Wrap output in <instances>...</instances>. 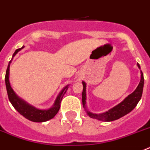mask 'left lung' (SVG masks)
Returning <instances> with one entry per match:
<instances>
[{
  "label": "left lung",
  "instance_id": "obj_1",
  "mask_svg": "<svg viewBox=\"0 0 150 150\" xmlns=\"http://www.w3.org/2000/svg\"><path fill=\"white\" fill-rule=\"evenodd\" d=\"M138 68L140 69V65L137 64ZM83 84V91H82V104L83 107L87 112V114L89 117L92 118H95L97 120L103 121V122H112V121L117 120L118 118H122L124 115L128 114L130 112H131L133 109L136 107L138 102L141 99L142 93H143V89H144V74L140 71V83L137 87L132 93L128 95L125 100L118 103L115 106L110 109L108 111L105 112L100 113V114H96V113H92L87 109V106H86V83L82 81Z\"/></svg>",
  "mask_w": 150,
  "mask_h": 150
}]
</instances>
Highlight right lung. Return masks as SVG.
<instances>
[{
    "label": "right lung",
    "mask_w": 150,
    "mask_h": 150,
    "mask_svg": "<svg viewBox=\"0 0 150 150\" xmlns=\"http://www.w3.org/2000/svg\"><path fill=\"white\" fill-rule=\"evenodd\" d=\"M23 48H24V46L23 47L17 49L14 52L13 55L12 57L11 60L9 62L8 66L6 69V75H5V83H6V91H7V95H8L9 100L10 101L11 104L13 105L15 109L18 112L20 113L22 115L25 117V118L28 119V120L32 121L34 122H44L50 120L51 118L55 116L57 112H59V108H60V103L62 101V99L64 96L65 93H66L69 86V84L66 85L65 88L62 89V91L59 92V93L57 96V99H56L55 102L48 109H39L35 108V106H32L28 104L26 101H25L22 98L17 96L16 93L14 92L13 88H11L10 83V63L12 62L13 57H15L16 54L21 50Z\"/></svg>",
    "instance_id": "obj_1"
}]
</instances>
